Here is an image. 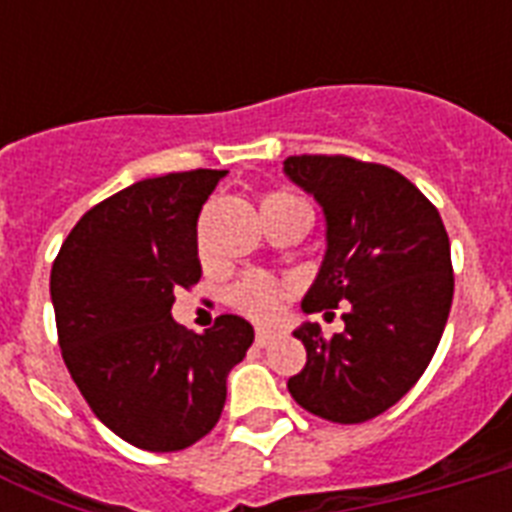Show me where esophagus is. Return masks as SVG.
<instances>
[{
    "label": "esophagus",
    "mask_w": 512,
    "mask_h": 512,
    "mask_svg": "<svg viewBox=\"0 0 512 512\" xmlns=\"http://www.w3.org/2000/svg\"><path fill=\"white\" fill-rule=\"evenodd\" d=\"M273 340H276V332H271V329H257L255 342H257V345H260V348H265V345H271Z\"/></svg>",
    "instance_id": "1"
}]
</instances>
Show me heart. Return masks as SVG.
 Returning a JSON list of instances; mask_svg holds the SVG:
<instances>
[{"label":"heart","instance_id":"heart-1","mask_svg":"<svg viewBox=\"0 0 512 512\" xmlns=\"http://www.w3.org/2000/svg\"><path fill=\"white\" fill-rule=\"evenodd\" d=\"M292 201H300L297 196L287 191H271L265 193L260 199V215H268L273 209H281L292 204ZM289 295L287 284L265 276V273H244L236 284L228 292V300L236 311H241L244 316L255 321H271L281 308V300Z\"/></svg>","mask_w":512,"mask_h":512}]
</instances>
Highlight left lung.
Wrapping results in <instances>:
<instances>
[{"mask_svg": "<svg viewBox=\"0 0 512 512\" xmlns=\"http://www.w3.org/2000/svg\"><path fill=\"white\" fill-rule=\"evenodd\" d=\"M284 172L327 215V257L303 311L329 316L345 305L340 335L297 329L308 361L287 388L321 420H372L412 390L444 335L454 297L449 236L428 196L385 164L303 154L289 156Z\"/></svg>", "mask_w": 512, "mask_h": 512, "instance_id": "left-lung-1", "label": "left lung"}]
</instances>
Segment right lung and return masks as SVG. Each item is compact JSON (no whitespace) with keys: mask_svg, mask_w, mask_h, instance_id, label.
Masks as SVG:
<instances>
[{"mask_svg":"<svg viewBox=\"0 0 512 512\" xmlns=\"http://www.w3.org/2000/svg\"><path fill=\"white\" fill-rule=\"evenodd\" d=\"M228 170L148 177L84 212L50 273L58 345L106 428L146 452H180L220 420L225 380L255 340L233 313L191 335L180 287L201 279L196 223Z\"/></svg>","mask_w":512,"mask_h":512,"instance_id":"obj_1","label":"right lung"}]
</instances>
